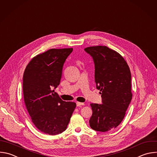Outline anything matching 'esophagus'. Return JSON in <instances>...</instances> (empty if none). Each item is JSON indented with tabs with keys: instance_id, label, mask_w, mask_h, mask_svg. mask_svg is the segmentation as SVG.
I'll return each instance as SVG.
<instances>
[{
	"instance_id": "obj_1",
	"label": "esophagus",
	"mask_w": 157,
	"mask_h": 157,
	"mask_svg": "<svg viewBox=\"0 0 157 157\" xmlns=\"http://www.w3.org/2000/svg\"><path fill=\"white\" fill-rule=\"evenodd\" d=\"M84 105V103H81V102H79V101L76 102V106L77 107H81V106Z\"/></svg>"
}]
</instances>
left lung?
Instances as JSON below:
<instances>
[{"mask_svg": "<svg viewBox=\"0 0 157 157\" xmlns=\"http://www.w3.org/2000/svg\"><path fill=\"white\" fill-rule=\"evenodd\" d=\"M94 61L96 87L101 94V104L91 103L90 128L107 132L116 128L123 120L132 99L131 75L126 62L107 46L84 48Z\"/></svg>", "mask_w": 157, "mask_h": 157, "instance_id": "1", "label": "left lung"}]
</instances>
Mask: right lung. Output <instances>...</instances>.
<instances>
[{"mask_svg":"<svg viewBox=\"0 0 157 157\" xmlns=\"http://www.w3.org/2000/svg\"><path fill=\"white\" fill-rule=\"evenodd\" d=\"M73 50L52 48L37 55L23 74L27 110L35 126L45 134L54 136L65 131L76 106L62 100L53 89L60 84L63 65Z\"/></svg>","mask_w":157,"mask_h":157,"instance_id":"obj_1","label":"right lung"}]
</instances>
